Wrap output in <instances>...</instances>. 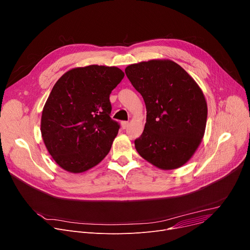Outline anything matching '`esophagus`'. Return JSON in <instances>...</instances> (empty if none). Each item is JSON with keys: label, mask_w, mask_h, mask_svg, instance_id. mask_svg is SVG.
Returning a JSON list of instances; mask_svg holds the SVG:
<instances>
[{"label": "esophagus", "mask_w": 250, "mask_h": 250, "mask_svg": "<svg viewBox=\"0 0 250 250\" xmlns=\"http://www.w3.org/2000/svg\"><path fill=\"white\" fill-rule=\"evenodd\" d=\"M128 126H129V122L123 121V122L121 123V127H122V129H126Z\"/></svg>", "instance_id": "esophagus-1"}]
</instances>
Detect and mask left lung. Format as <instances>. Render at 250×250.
<instances>
[{
    "instance_id": "obj_1",
    "label": "left lung",
    "mask_w": 250,
    "mask_h": 250,
    "mask_svg": "<svg viewBox=\"0 0 250 250\" xmlns=\"http://www.w3.org/2000/svg\"><path fill=\"white\" fill-rule=\"evenodd\" d=\"M125 73L146 105L144 131L134 142L139 155L162 170L183 166L205 133L207 103L201 88L168 59L131 64Z\"/></svg>"
}]
</instances>
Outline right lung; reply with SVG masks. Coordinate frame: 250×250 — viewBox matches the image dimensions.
Segmentation results:
<instances>
[{"instance_id":"add662e5","label":"right lung","mask_w":250,"mask_h":250,"mask_svg":"<svg viewBox=\"0 0 250 250\" xmlns=\"http://www.w3.org/2000/svg\"><path fill=\"white\" fill-rule=\"evenodd\" d=\"M123 78L117 67L89 65L67 71L56 82L42 111L41 134L62 169L82 173L106 157L119 130L110 117L109 96Z\"/></svg>"}]
</instances>
